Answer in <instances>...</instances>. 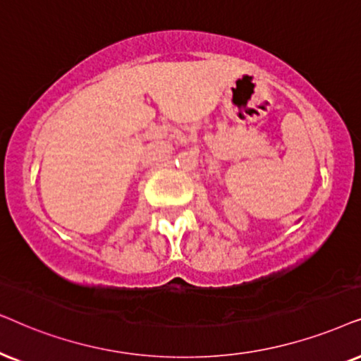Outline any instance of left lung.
Returning a JSON list of instances; mask_svg holds the SVG:
<instances>
[{
	"label": "left lung",
	"mask_w": 361,
	"mask_h": 361,
	"mask_svg": "<svg viewBox=\"0 0 361 361\" xmlns=\"http://www.w3.org/2000/svg\"><path fill=\"white\" fill-rule=\"evenodd\" d=\"M297 223H299V221H297Z\"/></svg>",
	"instance_id": "1"
}]
</instances>
